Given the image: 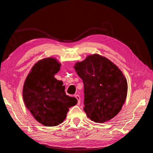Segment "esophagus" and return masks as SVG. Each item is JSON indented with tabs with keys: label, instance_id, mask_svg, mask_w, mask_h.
<instances>
[{
	"label": "esophagus",
	"instance_id": "esophagus-1",
	"mask_svg": "<svg viewBox=\"0 0 153 153\" xmlns=\"http://www.w3.org/2000/svg\"><path fill=\"white\" fill-rule=\"evenodd\" d=\"M75 97L76 98V100H78V105H79L80 103V96L76 94V95L75 96Z\"/></svg>",
	"mask_w": 153,
	"mask_h": 153
}]
</instances>
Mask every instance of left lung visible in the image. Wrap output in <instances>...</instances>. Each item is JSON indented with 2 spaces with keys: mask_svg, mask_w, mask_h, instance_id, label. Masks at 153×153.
Instances as JSON below:
<instances>
[{
  "mask_svg": "<svg viewBox=\"0 0 153 153\" xmlns=\"http://www.w3.org/2000/svg\"><path fill=\"white\" fill-rule=\"evenodd\" d=\"M74 68L84 84L87 116L98 123L113 119L121 111L128 93L127 80L121 69L98 53L76 62Z\"/></svg>",
  "mask_w": 153,
  "mask_h": 153,
  "instance_id": "8db88e82",
  "label": "left lung"
}]
</instances>
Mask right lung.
<instances>
[{
  "label": "right lung",
  "instance_id": "add662e5",
  "mask_svg": "<svg viewBox=\"0 0 153 153\" xmlns=\"http://www.w3.org/2000/svg\"><path fill=\"white\" fill-rule=\"evenodd\" d=\"M61 64L55 57L39 60L27 75L23 87L24 103L34 119L45 126H56L66 119L69 108L77 103L66 94L65 87L54 75Z\"/></svg>",
  "mask_w": 153,
  "mask_h": 153
}]
</instances>
